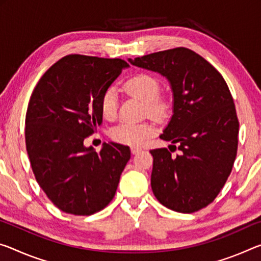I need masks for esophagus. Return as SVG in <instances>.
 I'll list each match as a JSON object with an SVG mask.
<instances>
[{
	"label": "esophagus",
	"mask_w": 261,
	"mask_h": 261,
	"mask_svg": "<svg viewBox=\"0 0 261 261\" xmlns=\"http://www.w3.org/2000/svg\"><path fill=\"white\" fill-rule=\"evenodd\" d=\"M140 151H142V148H140V147H136V146L131 147V153H132V154H138Z\"/></svg>",
	"instance_id": "34e87169"
}]
</instances>
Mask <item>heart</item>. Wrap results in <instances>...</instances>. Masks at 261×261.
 Instances as JSON below:
<instances>
[{
    "label": "heart",
    "mask_w": 261,
    "mask_h": 261,
    "mask_svg": "<svg viewBox=\"0 0 261 261\" xmlns=\"http://www.w3.org/2000/svg\"><path fill=\"white\" fill-rule=\"evenodd\" d=\"M124 88L132 96L144 102L146 113L153 118H161L168 110L167 102L158 96L160 85L154 76L146 73L136 74L125 82ZM102 114L108 118H113L117 111V93L110 87L101 98ZM152 132V126L148 124L121 123L111 130L110 135L116 142L125 145H140Z\"/></svg>",
    "instance_id": "heart-1"
}]
</instances>
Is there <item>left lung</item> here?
I'll list each match as a JSON object with an SVG mask.
<instances>
[{"instance_id":"1","label":"left lung","mask_w":261,"mask_h":261,"mask_svg":"<svg viewBox=\"0 0 261 261\" xmlns=\"http://www.w3.org/2000/svg\"><path fill=\"white\" fill-rule=\"evenodd\" d=\"M129 63L166 77L173 94V115L159 137L177 144L169 146L180 153L150 151L153 194L174 212H197L216 198L237 154L239 123L229 87L216 68L186 47Z\"/></svg>"}]
</instances>
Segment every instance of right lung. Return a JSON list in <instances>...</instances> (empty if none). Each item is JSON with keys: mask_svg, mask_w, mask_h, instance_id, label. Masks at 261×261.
<instances>
[{"mask_svg": "<svg viewBox=\"0 0 261 261\" xmlns=\"http://www.w3.org/2000/svg\"><path fill=\"white\" fill-rule=\"evenodd\" d=\"M122 59L71 55L51 66L28 106L25 144L37 182L64 213L88 216L113 200L130 148L84 140L102 124L101 98L124 68Z\"/></svg>", "mask_w": 261, "mask_h": 261, "instance_id": "obj_1", "label": "right lung"}]
</instances>
